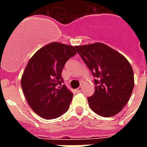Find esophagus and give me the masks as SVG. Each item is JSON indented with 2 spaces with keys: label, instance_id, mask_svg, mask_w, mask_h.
Listing matches in <instances>:
<instances>
[{
  "label": "esophagus",
  "instance_id": "34e87169",
  "mask_svg": "<svg viewBox=\"0 0 147 147\" xmlns=\"http://www.w3.org/2000/svg\"><path fill=\"white\" fill-rule=\"evenodd\" d=\"M82 87H79L78 88L76 89V92L77 93H80V92H82Z\"/></svg>",
  "mask_w": 147,
  "mask_h": 147
}]
</instances>
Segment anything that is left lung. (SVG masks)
Returning <instances> with one entry per match:
<instances>
[{"instance_id":"left-lung-1","label":"left lung","mask_w":147,"mask_h":147,"mask_svg":"<svg viewBox=\"0 0 147 147\" xmlns=\"http://www.w3.org/2000/svg\"><path fill=\"white\" fill-rule=\"evenodd\" d=\"M76 49L96 78L94 93L88 98L91 109L105 117L118 114L127 105L134 86V71L127 59L100 42L78 46Z\"/></svg>"}]
</instances>
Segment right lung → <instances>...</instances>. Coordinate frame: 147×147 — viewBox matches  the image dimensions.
I'll return each instance as SVG.
<instances>
[{"label":"right lung","mask_w":147,"mask_h":147,"mask_svg":"<svg viewBox=\"0 0 147 147\" xmlns=\"http://www.w3.org/2000/svg\"><path fill=\"white\" fill-rule=\"evenodd\" d=\"M76 47L51 42L33 55L21 78L26 100L36 114L47 120L69 110L73 94L62 85V69L76 54Z\"/></svg>","instance_id":"right-lung-1"}]
</instances>
